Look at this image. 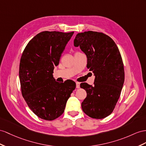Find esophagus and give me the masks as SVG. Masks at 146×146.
<instances>
[{
	"instance_id": "esophagus-1",
	"label": "esophagus",
	"mask_w": 146,
	"mask_h": 146,
	"mask_svg": "<svg viewBox=\"0 0 146 146\" xmlns=\"http://www.w3.org/2000/svg\"><path fill=\"white\" fill-rule=\"evenodd\" d=\"M76 88H80V83H79V82H76Z\"/></svg>"
}]
</instances>
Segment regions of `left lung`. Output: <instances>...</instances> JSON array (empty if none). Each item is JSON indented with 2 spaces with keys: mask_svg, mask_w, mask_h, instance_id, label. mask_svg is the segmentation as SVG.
Instances as JSON below:
<instances>
[{
  "mask_svg": "<svg viewBox=\"0 0 146 146\" xmlns=\"http://www.w3.org/2000/svg\"><path fill=\"white\" fill-rule=\"evenodd\" d=\"M74 46H80L86 55L88 68L95 76L94 86L80 84L87 92L81 104L82 109L92 118H106L113 111L124 83L120 52L110 37L92 31L76 35Z\"/></svg>",
  "mask_w": 146,
  "mask_h": 146,
  "instance_id": "obj_1",
  "label": "left lung"
}]
</instances>
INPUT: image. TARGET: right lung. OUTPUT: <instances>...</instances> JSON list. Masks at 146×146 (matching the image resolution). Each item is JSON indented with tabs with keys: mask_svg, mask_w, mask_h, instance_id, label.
Segmentation results:
<instances>
[{
	"mask_svg": "<svg viewBox=\"0 0 146 146\" xmlns=\"http://www.w3.org/2000/svg\"><path fill=\"white\" fill-rule=\"evenodd\" d=\"M74 32L43 31L29 41L22 54L19 77L22 96L37 117L54 120L64 111L76 83L66 80L62 84L53 76Z\"/></svg>",
	"mask_w": 146,
	"mask_h": 146,
	"instance_id": "add662e5",
	"label": "right lung"
}]
</instances>
